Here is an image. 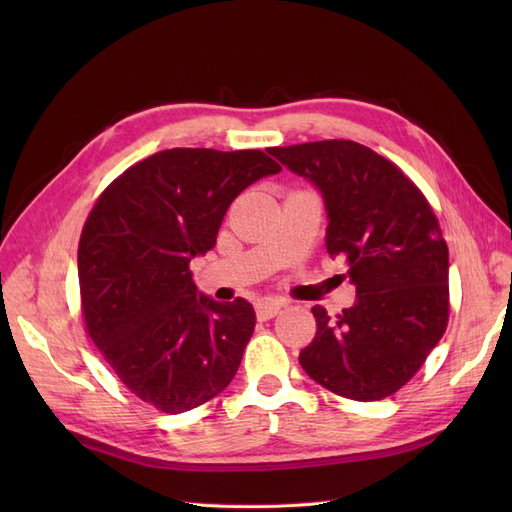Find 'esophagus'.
<instances>
[{
	"mask_svg": "<svg viewBox=\"0 0 512 512\" xmlns=\"http://www.w3.org/2000/svg\"><path fill=\"white\" fill-rule=\"evenodd\" d=\"M282 309V301H275V299H260L256 301V316L260 320H269L273 316L280 314Z\"/></svg>",
	"mask_w": 512,
	"mask_h": 512,
	"instance_id": "esophagus-1",
	"label": "esophagus"
}]
</instances>
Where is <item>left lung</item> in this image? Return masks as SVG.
Listing matches in <instances>:
<instances>
[{
    "label": "left lung",
    "instance_id": "obj_1",
    "mask_svg": "<svg viewBox=\"0 0 512 512\" xmlns=\"http://www.w3.org/2000/svg\"><path fill=\"white\" fill-rule=\"evenodd\" d=\"M320 192L327 252L348 258L356 301L337 318L316 305V337L301 350L324 389L376 401L401 389L438 346L448 322V247L421 190L354 141L271 147Z\"/></svg>",
    "mask_w": 512,
    "mask_h": 512
}]
</instances>
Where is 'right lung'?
<instances>
[{"mask_svg": "<svg viewBox=\"0 0 512 512\" xmlns=\"http://www.w3.org/2000/svg\"><path fill=\"white\" fill-rule=\"evenodd\" d=\"M280 170L258 149H166L119 175L89 213L79 243L89 337L162 412L205 404L237 374L254 307L200 292L190 260L213 250L232 200Z\"/></svg>", "mask_w": 512, "mask_h": 512, "instance_id": "right-lung-1", "label": "right lung"}]
</instances>
